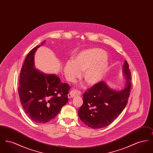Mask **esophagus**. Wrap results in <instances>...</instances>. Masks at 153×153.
Instances as JSON below:
<instances>
[{
    "label": "esophagus",
    "instance_id": "1",
    "mask_svg": "<svg viewBox=\"0 0 153 153\" xmlns=\"http://www.w3.org/2000/svg\"><path fill=\"white\" fill-rule=\"evenodd\" d=\"M80 92L77 90H75V89H73L72 91H71L69 94H68V97L69 98H72L73 97H75L76 96H78V95H80Z\"/></svg>",
    "mask_w": 153,
    "mask_h": 153
}]
</instances>
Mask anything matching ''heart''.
<instances>
[{
  "instance_id": "obj_1",
  "label": "heart",
  "mask_w": 153,
  "mask_h": 153,
  "mask_svg": "<svg viewBox=\"0 0 153 153\" xmlns=\"http://www.w3.org/2000/svg\"><path fill=\"white\" fill-rule=\"evenodd\" d=\"M105 53L100 49H91L81 51L76 55L73 61H69L64 66L66 80L74 82L83 71L82 78L88 85L99 82L105 73L108 62Z\"/></svg>"
}]
</instances>
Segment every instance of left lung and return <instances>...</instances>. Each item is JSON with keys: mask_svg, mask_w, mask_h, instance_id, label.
Returning <instances> with one entry per match:
<instances>
[{"mask_svg": "<svg viewBox=\"0 0 153 153\" xmlns=\"http://www.w3.org/2000/svg\"><path fill=\"white\" fill-rule=\"evenodd\" d=\"M123 74L126 84L121 91L111 89L100 81L83 94V104L79 109V117L88 127L97 129L107 126L118 117L126 106L131 88V72L127 61Z\"/></svg>", "mask_w": 153, "mask_h": 153, "instance_id": "obj_1", "label": "left lung"}]
</instances>
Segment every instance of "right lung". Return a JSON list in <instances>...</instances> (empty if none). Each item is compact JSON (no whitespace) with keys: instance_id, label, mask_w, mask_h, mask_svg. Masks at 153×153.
<instances>
[{"instance_id":"1","label":"right lung","mask_w":153,"mask_h":153,"mask_svg":"<svg viewBox=\"0 0 153 153\" xmlns=\"http://www.w3.org/2000/svg\"><path fill=\"white\" fill-rule=\"evenodd\" d=\"M41 45L27 55L20 73L18 94L26 115L34 122L45 123L54 118L68 102L70 86L56 74H47L34 66V54Z\"/></svg>"}]
</instances>
